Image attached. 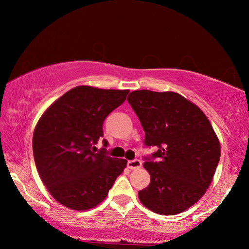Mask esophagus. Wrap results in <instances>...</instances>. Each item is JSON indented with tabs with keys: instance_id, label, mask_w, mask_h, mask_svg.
Instances as JSON below:
<instances>
[{
	"instance_id": "1",
	"label": "esophagus",
	"mask_w": 249,
	"mask_h": 249,
	"mask_svg": "<svg viewBox=\"0 0 249 249\" xmlns=\"http://www.w3.org/2000/svg\"><path fill=\"white\" fill-rule=\"evenodd\" d=\"M127 165H128V168L131 170L139 169L142 166V161L141 160H130V161H128Z\"/></svg>"
}]
</instances>
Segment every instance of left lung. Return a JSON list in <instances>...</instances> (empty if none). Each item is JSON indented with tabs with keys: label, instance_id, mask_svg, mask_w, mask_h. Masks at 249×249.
Listing matches in <instances>:
<instances>
[{
	"label": "left lung",
	"instance_id": "1",
	"mask_svg": "<svg viewBox=\"0 0 249 249\" xmlns=\"http://www.w3.org/2000/svg\"><path fill=\"white\" fill-rule=\"evenodd\" d=\"M127 100L145 131V145L158 147L144 163L151 182L139 190V200L161 215L181 213L202 198L219 164L220 142L212 124L175 91L135 90Z\"/></svg>",
	"mask_w": 249,
	"mask_h": 249
}]
</instances>
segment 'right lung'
I'll return each mask as SVG.
<instances>
[{"mask_svg": "<svg viewBox=\"0 0 249 249\" xmlns=\"http://www.w3.org/2000/svg\"><path fill=\"white\" fill-rule=\"evenodd\" d=\"M128 89L74 87L54 102L37 122L33 152L51 195L68 209L86 211L103 202L127 165L124 159L95 153L103 122L124 103ZM107 142L104 139V146Z\"/></svg>", "mask_w": 249, "mask_h": 249, "instance_id": "add662e5", "label": "right lung"}]
</instances>
